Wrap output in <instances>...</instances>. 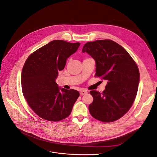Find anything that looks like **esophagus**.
<instances>
[{"label": "esophagus", "mask_w": 157, "mask_h": 157, "mask_svg": "<svg viewBox=\"0 0 157 157\" xmlns=\"http://www.w3.org/2000/svg\"><path fill=\"white\" fill-rule=\"evenodd\" d=\"M79 93H80V94H81V95H83V94H87L88 92H87V91L86 90L82 89V90H80Z\"/></svg>", "instance_id": "obj_1"}]
</instances>
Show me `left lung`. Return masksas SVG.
<instances>
[{
  "label": "left lung",
  "instance_id": "1",
  "mask_svg": "<svg viewBox=\"0 0 157 157\" xmlns=\"http://www.w3.org/2000/svg\"><path fill=\"white\" fill-rule=\"evenodd\" d=\"M82 52L95 60V76L107 81L102 93L90 92L93 98L88 107L91 115L101 122L119 119L129 111L137 93L140 73L137 64L122 46L111 40L88 42Z\"/></svg>",
  "mask_w": 157,
  "mask_h": 157
}]
</instances>
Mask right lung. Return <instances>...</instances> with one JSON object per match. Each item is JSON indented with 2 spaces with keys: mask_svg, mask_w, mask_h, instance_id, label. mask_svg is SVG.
Returning a JSON list of instances; mask_svg holds the SVG:
<instances>
[{
  "mask_svg": "<svg viewBox=\"0 0 157 157\" xmlns=\"http://www.w3.org/2000/svg\"><path fill=\"white\" fill-rule=\"evenodd\" d=\"M80 43L56 40L39 48L26 59L21 72L23 96L35 114L43 119L58 122L67 117L79 93L66 90L55 82L58 71L76 52Z\"/></svg>",
  "mask_w": 157,
  "mask_h": 157,
  "instance_id": "add662e5",
  "label": "right lung"
}]
</instances>
